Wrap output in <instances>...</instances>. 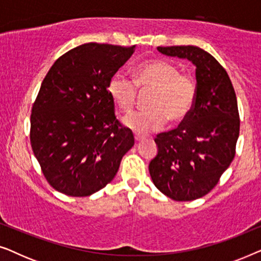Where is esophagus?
Here are the masks:
<instances>
[{
  "label": "esophagus",
  "mask_w": 261,
  "mask_h": 261,
  "mask_svg": "<svg viewBox=\"0 0 261 261\" xmlns=\"http://www.w3.org/2000/svg\"><path fill=\"white\" fill-rule=\"evenodd\" d=\"M134 139H135V142H140L144 138L140 137V135H134Z\"/></svg>",
  "instance_id": "esophagus-1"
}]
</instances>
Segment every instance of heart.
Segmentation results:
<instances>
[{"mask_svg": "<svg viewBox=\"0 0 261 261\" xmlns=\"http://www.w3.org/2000/svg\"><path fill=\"white\" fill-rule=\"evenodd\" d=\"M139 90L151 91L148 109L132 113L123 122L139 134H148L165 124L180 123L191 113L196 99L195 81L191 76L180 73L178 66L166 60H149L134 71V81L122 73L110 78L108 94L117 108L130 112L138 101Z\"/></svg>", "mask_w": 261, "mask_h": 261, "instance_id": "heart-1", "label": "heart"}]
</instances>
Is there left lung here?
Instances as JSON below:
<instances>
[{"label": "left lung", "mask_w": 261, "mask_h": 261, "mask_svg": "<svg viewBox=\"0 0 261 261\" xmlns=\"http://www.w3.org/2000/svg\"><path fill=\"white\" fill-rule=\"evenodd\" d=\"M196 66V99L178 128L154 139L158 154L148 170L158 190L174 201H194L212 191L229 167L240 132L237 96L226 70L197 46L156 48Z\"/></svg>", "instance_id": "obj_1"}]
</instances>
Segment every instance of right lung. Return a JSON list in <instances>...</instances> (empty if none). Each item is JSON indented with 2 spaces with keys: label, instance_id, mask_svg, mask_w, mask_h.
Returning <instances> with one entry per match:
<instances>
[{
  "label": "right lung",
  "instance_id": "obj_1",
  "mask_svg": "<svg viewBox=\"0 0 261 261\" xmlns=\"http://www.w3.org/2000/svg\"><path fill=\"white\" fill-rule=\"evenodd\" d=\"M130 47L89 42L53 64L31 115V145L52 188L85 197L110 183L134 145L108 94L110 78L130 58Z\"/></svg>",
  "mask_w": 261,
  "mask_h": 261
}]
</instances>
